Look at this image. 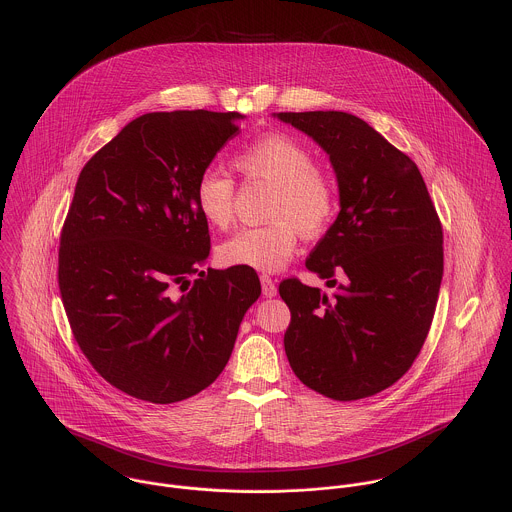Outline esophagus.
Wrapping results in <instances>:
<instances>
[{
    "instance_id": "obj_1",
    "label": "esophagus",
    "mask_w": 512,
    "mask_h": 512,
    "mask_svg": "<svg viewBox=\"0 0 512 512\" xmlns=\"http://www.w3.org/2000/svg\"><path fill=\"white\" fill-rule=\"evenodd\" d=\"M260 284H262V293L266 297H274L278 293V286H276V282L270 276H266V274L260 276Z\"/></svg>"
}]
</instances>
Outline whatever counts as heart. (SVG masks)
<instances>
[{
  "label": "heart",
  "mask_w": 512,
  "mask_h": 512,
  "mask_svg": "<svg viewBox=\"0 0 512 512\" xmlns=\"http://www.w3.org/2000/svg\"><path fill=\"white\" fill-rule=\"evenodd\" d=\"M234 165L250 179L274 185L270 224L242 228L219 246V260L230 268L278 272L295 254L299 230L321 234L337 209L331 179L315 167L311 151L292 136L268 134L244 147ZM234 183L217 169H207L195 187V207L207 224L226 228L232 220Z\"/></svg>",
  "instance_id": "1"
}]
</instances>
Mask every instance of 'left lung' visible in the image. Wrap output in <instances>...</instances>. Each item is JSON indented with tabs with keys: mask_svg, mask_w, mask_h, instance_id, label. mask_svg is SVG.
<instances>
[{
	"mask_svg": "<svg viewBox=\"0 0 512 512\" xmlns=\"http://www.w3.org/2000/svg\"><path fill=\"white\" fill-rule=\"evenodd\" d=\"M329 155L339 215L305 266L331 295L280 284L292 311L295 376L333 400L372 396L406 374L428 337L443 276V232L418 165L347 112H280Z\"/></svg>",
	"mask_w": 512,
	"mask_h": 512,
	"instance_id": "obj_1",
	"label": "left lung"
}]
</instances>
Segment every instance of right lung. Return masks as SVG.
<instances>
[{"instance_id": "right-lung-1", "label": "right lung", "mask_w": 512, "mask_h": 512, "mask_svg": "<svg viewBox=\"0 0 512 512\" xmlns=\"http://www.w3.org/2000/svg\"><path fill=\"white\" fill-rule=\"evenodd\" d=\"M238 112L132 120L82 167L61 232L59 290L74 339L118 390L171 404L217 380L260 297L254 270H203L209 224L195 187ZM198 280L185 294L177 289Z\"/></svg>"}]
</instances>
